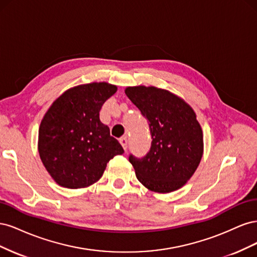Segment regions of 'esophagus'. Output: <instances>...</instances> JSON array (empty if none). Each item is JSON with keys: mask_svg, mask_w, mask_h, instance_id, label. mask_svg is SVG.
I'll return each mask as SVG.
<instances>
[{"mask_svg": "<svg viewBox=\"0 0 257 257\" xmlns=\"http://www.w3.org/2000/svg\"><path fill=\"white\" fill-rule=\"evenodd\" d=\"M119 142H120L121 146L123 147V149L126 151L127 150V138L126 137H122V138L119 139Z\"/></svg>", "mask_w": 257, "mask_h": 257, "instance_id": "1", "label": "esophagus"}]
</instances>
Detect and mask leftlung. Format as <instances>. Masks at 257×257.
Returning a JSON list of instances; mask_svg holds the SVG:
<instances>
[{
    "instance_id": "obj_1",
    "label": "left lung",
    "mask_w": 257,
    "mask_h": 257,
    "mask_svg": "<svg viewBox=\"0 0 257 257\" xmlns=\"http://www.w3.org/2000/svg\"><path fill=\"white\" fill-rule=\"evenodd\" d=\"M125 94L149 122L152 143L146 157L130 155L135 174L148 190L177 191L195 173L204 153L203 130L193 108L157 87H127Z\"/></svg>"
}]
</instances>
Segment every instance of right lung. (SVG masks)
Instances as JSON below:
<instances>
[{"mask_svg": "<svg viewBox=\"0 0 257 257\" xmlns=\"http://www.w3.org/2000/svg\"><path fill=\"white\" fill-rule=\"evenodd\" d=\"M116 85L91 82L60 95L38 130V153L51 178L67 189L88 188L103 176L107 163L124 152L99 120V110Z\"/></svg>", "mask_w": 257, "mask_h": 257, "instance_id": "obj_1", "label": "right lung"}]
</instances>
